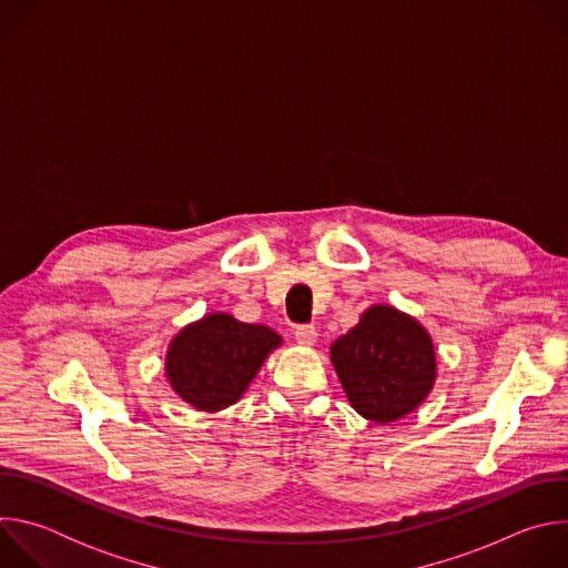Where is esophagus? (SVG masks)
<instances>
[{"instance_id": "esophagus-1", "label": "esophagus", "mask_w": 568, "mask_h": 568, "mask_svg": "<svg viewBox=\"0 0 568 568\" xmlns=\"http://www.w3.org/2000/svg\"><path fill=\"white\" fill-rule=\"evenodd\" d=\"M316 337H318V333L314 326H310V323H301V326L294 328V339L303 346H312L316 342Z\"/></svg>"}]
</instances>
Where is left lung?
Returning <instances> with one entry per match:
<instances>
[{"label":"left lung","instance_id":"obj_1","mask_svg":"<svg viewBox=\"0 0 568 568\" xmlns=\"http://www.w3.org/2000/svg\"><path fill=\"white\" fill-rule=\"evenodd\" d=\"M331 357L353 407L375 423L414 412L436 379L427 333L384 305L366 310L357 326L333 344Z\"/></svg>","mask_w":568,"mask_h":568}]
</instances>
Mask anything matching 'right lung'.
<instances>
[{"mask_svg": "<svg viewBox=\"0 0 568 568\" xmlns=\"http://www.w3.org/2000/svg\"><path fill=\"white\" fill-rule=\"evenodd\" d=\"M281 337L229 314H209L184 328L169 351V379L195 409L217 412L233 404Z\"/></svg>", "mask_w": 568, "mask_h": 568, "instance_id": "right-lung-1", "label": "right lung"}]
</instances>
